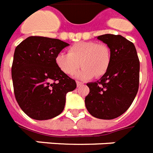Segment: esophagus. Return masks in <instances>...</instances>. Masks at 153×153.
<instances>
[{"label":"esophagus","instance_id":"1","mask_svg":"<svg viewBox=\"0 0 153 153\" xmlns=\"http://www.w3.org/2000/svg\"><path fill=\"white\" fill-rule=\"evenodd\" d=\"M82 84H83V83L80 82V81H76V86H77V87L81 86V85H82Z\"/></svg>","mask_w":153,"mask_h":153}]
</instances>
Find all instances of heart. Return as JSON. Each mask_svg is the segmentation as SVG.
I'll use <instances>...</instances> for the list:
<instances>
[{
	"mask_svg": "<svg viewBox=\"0 0 153 153\" xmlns=\"http://www.w3.org/2000/svg\"><path fill=\"white\" fill-rule=\"evenodd\" d=\"M56 56L55 62L60 70L67 75H73L80 69L76 76L81 80H88L95 76L100 77L107 73L111 64V53L105 44L96 42H80L73 44L68 51Z\"/></svg>",
	"mask_w": 153,
	"mask_h": 153,
	"instance_id": "heart-1",
	"label": "heart"
}]
</instances>
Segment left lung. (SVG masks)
Returning a JSON list of instances; mask_svg holds the SVG:
<instances>
[{
  "mask_svg": "<svg viewBox=\"0 0 153 153\" xmlns=\"http://www.w3.org/2000/svg\"><path fill=\"white\" fill-rule=\"evenodd\" d=\"M109 47L111 61L107 73L96 82L87 84L90 92L85 97L89 113L100 119H114L128 110L139 88L140 62L133 42L122 35H100Z\"/></svg>",
  "mask_w": 153,
  "mask_h": 153,
  "instance_id": "left-lung-1",
  "label": "left lung"
}]
</instances>
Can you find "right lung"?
I'll return each instance as SVG.
<instances>
[{
  "label": "right lung",
  "instance_id": "1",
  "mask_svg": "<svg viewBox=\"0 0 153 153\" xmlns=\"http://www.w3.org/2000/svg\"><path fill=\"white\" fill-rule=\"evenodd\" d=\"M69 44L57 39L30 36L16 47L12 66L14 94L30 118L47 120L59 115L65 96L76 88L57 67L56 56Z\"/></svg>",
  "mask_w": 153,
  "mask_h": 153
}]
</instances>
